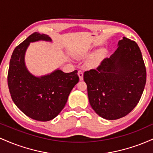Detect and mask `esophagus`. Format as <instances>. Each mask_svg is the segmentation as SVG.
<instances>
[{"instance_id": "esophagus-1", "label": "esophagus", "mask_w": 153, "mask_h": 153, "mask_svg": "<svg viewBox=\"0 0 153 153\" xmlns=\"http://www.w3.org/2000/svg\"><path fill=\"white\" fill-rule=\"evenodd\" d=\"M78 75L79 76V78H80V80H82V79H83V73H82V71H79Z\"/></svg>"}]
</instances>
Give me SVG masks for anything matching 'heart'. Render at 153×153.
<instances>
[{
	"label": "heart",
	"instance_id": "heart-1",
	"mask_svg": "<svg viewBox=\"0 0 153 153\" xmlns=\"http://www.w3.org/2000/svg\"><path fill=\"white\" fill-rule=\"evenodd\" d=\"M98 60V57L97 56H94V57H92V58L90 60V63L91 65H94L95 63H96V62H97Z\"/></svg>",
	"mask_w": 153,
	"mask_h": 153
}]
</instances>
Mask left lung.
I'll use <instances>...</instances> for the list:
<instances>
[{
	"label": "left lung",
	"instance_id": "8db88e82",
	"mask_svg": "<svg viewBox=\"0 0 153 153\" xmlns=\"http://www.w3.org/2000/svg\"><path fill=\"white\" fill-rule=\"evenodd\" d=\"M117 46L110 57L83 75L91 107L108 120L120 119L131 112L146 83V68L137 44L124 36Z\"/></svg>",
	"mask_w": 153,
	"mask_h": 153
}]
</instances>
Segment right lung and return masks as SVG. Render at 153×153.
<instances>
[{
	"instance_id": "1",
	"label": "right lung",
	"mask_w": 153,
	"mask_h": 153,
	"mask_svg": "<svg viewBox=\"0 0 153 153\" xmlns=\"http://www.w3.org/2000/svg\"><path fill=\"white\" fill-rule=\"evenodd\" d=\"M52 42L48 35L35 32L13 50L8 73V85L11 99L24 114L41 122L55 118L65 106L70 93L79 81L74 71L64 73L59 69L37 77L25 64V53L31 42Z\"/></svg>"
}]
</instances>
